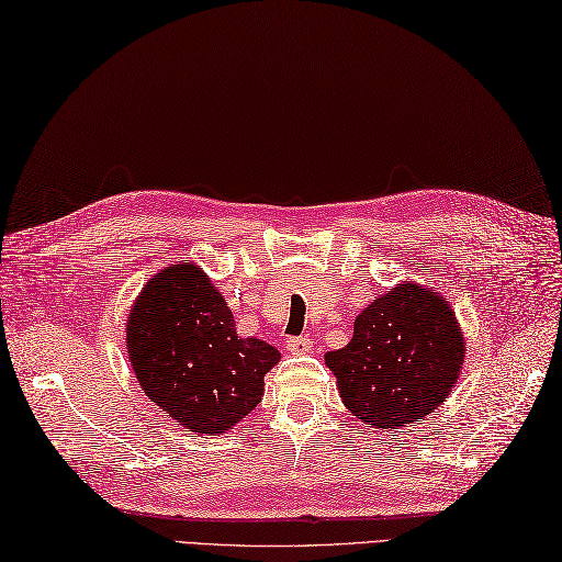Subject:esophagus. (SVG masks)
<instances>
[{"instance_id":"esophagus-1","label":"esophagus","mask_w":562,"mask_h":562,"mask_svg":"<svg viewBox=\"0 0 562 562\" xmlns=\"http://www.w3.org/2000/svg\"><path fill=\"white\" fill-rule=\"evenodd\" d=\"M285 347L291 355H307L312 352V340L307 336H293L285 340Z\"/></svg>"}]
</instances>
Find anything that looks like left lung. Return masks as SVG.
Segmentation results:
<instances>
[{"label":"left lung","instance_id":"obj_1","mask_svg":"<svg viewBox=\"0 0 562 562\" xmlns=\"http://www.w3.org/2000/svg\"><path fill=\"white\" fill-rule=\"evenodd\" d=\"M465 342L447 300L402 283L355 322L342 350L328 352L345 406L367 426L397 430L428 416L457 383Z\"/></svg>","mask_w":562,"mask_h":562}]
</instances>
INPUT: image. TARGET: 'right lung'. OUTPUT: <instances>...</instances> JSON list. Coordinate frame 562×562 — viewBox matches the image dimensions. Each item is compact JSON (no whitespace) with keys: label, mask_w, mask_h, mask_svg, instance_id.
Masks as SVG:
<instances>
[{"label":"right lung","mask_w":562,"mask_h":562,"mask_svg":"<svg viewBox=\"0 0 562 562\" xmlns=\"http://www.w3.org/2000/svg\"><path fill=\"white\" fill-rule=\"evenodd\" d=\"M127 350L146 397L191 435L246 418L281 357L265 340L238 336L224 297L191 262L148 281L127 318Z\"/></svg>","instance_id":"right-lung-1"}]
</instances>
